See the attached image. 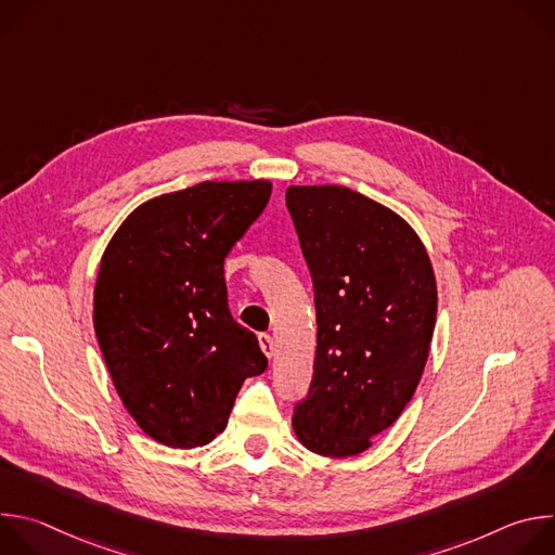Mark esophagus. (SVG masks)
I'll return each mask as SVG.
<instances>
[{"label":"esophagus","instance_id":"1","mask_svg":"<svg viewBox=\"0 0 555 555\" xmlns=\"http://www.w3.org/2000/svg\"><path fill=\"white\" fill-rule=\"evenodd\" d=\"M259 345L268 358H272L276 353V347H274V340L270 334H259Z\"/></svg>","mask_w":555,"mask_h":555}]
</instances>
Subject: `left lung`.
Returning <instances> with one entry per match:
<instances>
[{"instance_id":"8db88e82","label":"left lung","mask_w":555,"mask_h":555,"mask_svg":"<svg viewBox=\"0 0 555 555\" xmlns=\"http://www.w3.org/2000/svg\"><path fill=\"white\" fill-rule=\"evenodd\" d=\"M285 204L307 261L319 345L292 426L323 456H353L395 424L422 379L437 283L415 230L345 186H289Z\"/></svg>"}]
</instances>
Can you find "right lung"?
Instances as JSON below:
<instances>
[{
	"label": "right lung",
	"mask_w": 555,
	"mask_h": 555,
	"mask_svg": "<svg viewBox=\"0 0 555 555\" xmlns=\"http://www.w3.org/2000/svg\"><path fill=\"white\" fill-rule=\"evenodd\" d=\"M272 184L202 182L138 206L112 236L94 289V332L135 424L169 448L210 443L246 377L268 369L232 319L223 259Z\"/></svg>",
	"instance_id": "1"
}]
</instances>
